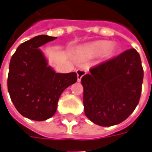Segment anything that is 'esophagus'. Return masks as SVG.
<instances>
[{"label":"esophagus","instance_id":"1","mask_svg":"<svg viewBox=\"0 0 152 152\" xmlns=\"http://www.w3.org/2000/svg\"><path fill=\"white\" fill-rule=\"evenodd\" d=\"M76 74H77V81H81V77L86 74V71L78 69V70H76Z\"/></svg>","mask_w":152,"mask_h":152}]
</instances>
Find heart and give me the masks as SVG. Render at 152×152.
<instances>
[{
  "label": "heart",
  "mask_w": 152,
  "mask_h": 152,
  "mask_svg": "<svg viewBox=\"0 0 152 152\" xmlns=\"http://www.w3.org/2000/svg\"><path fill=\"white\" fill-rule=\"evenodd\" d=\"M110 46V43L107 41H97L93 44H91L86 46L81 47L78 50V54L81 57H93L97 56L105 53H111L112 47Z\"/></svg>",
  "instance_id": "1"
}]
</instances>
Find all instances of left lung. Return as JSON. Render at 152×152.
Returning a JSON list of instances; mask_svg holds the SVG:
<instances>
[{
	"label": "left lung",
	"instance_id": "1",
	"mask_svg": "<svg viewBox=\"0 0 152 152\" xmlns=\"http://www.w3.org/2000/svg\"><path fill=\"white\" fill-rule=\"evenodd\" d=\"M143 76L141 60L134 49L90 69L81 78L86 117L105 127L123 122L138 105Z\"/></svg>",
	"mask_w": 152,
	"mask_h": 152
}]
</instances>
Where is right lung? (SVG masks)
Wrapping results in <instances>:
<instances>
[{"mask_svg":"<svg viewBox=\"0 0 152 152\" xmlns=\"http://www.w3.org/2000/svg\"><path fill=\"white\" fill-rule=\"evenodd\" d=\"M56 37L39 35L18 46L12 55L7 79L14 106L26 118L44 121L56 112L61 93L76 82V72L56 73L39 47Z\"/></svg>","mask_w":152,"mask_h":152,"instance_id":"obj_1","label":"right lung"}]
</instances>
